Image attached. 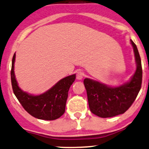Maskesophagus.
<instances>
[{
  "mask_svg": "<svg viewBox=\"0 0 149 149\" xmlns=\"http://www.w3.org/2000/svg\"><path fill=\"white\" fill-rule=\"evenodd\" d=\"M84 76V74L83 72L78 71L77 72V79L78 80H81L82 79H83Z\"/></svg>",
  "mask_w": 149,
  "mask_h": 149,
  "instance_id": "esophagus-1",
  "label": "esophagus"
}]
</instances>
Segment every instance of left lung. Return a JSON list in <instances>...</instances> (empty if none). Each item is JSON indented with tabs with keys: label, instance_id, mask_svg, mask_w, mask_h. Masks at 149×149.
Returning a JSON list of instances; mask_svg holds the SVG:
<instances>
[{
	"label": "left lung",
	"instance_id": "left-lung-1",
	"mask_svg": "<svg viewBox=\"0 0 149 149\" xmlns=\"http://www.w3.org/2000/svg\"><path fill=\"white\" fill-rule=\"evenodd\" d=\"M137 63V70L130 81L118 87H111L86 78L84 80L91 111L101 118H109L125 113L141 89L142 68L137 47L130 40Z\"/></svg>",
	"mask_w": 149,
	"mask_h": 149
}]
</instances>
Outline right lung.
Segmentation results:
<instances>
[{
	"label": "right lung",
	"mask_w": 149,
	"mask_h": 149,
	"mask_svg": "<svg viewBox=\"0 0 149 149\" xmlns=\"http://www.w3.org/2000/svg\"><path fill=\"white\" fill-rule=\"evenodd\" d=\"M15 54L12 58L11 81L13 92L24 109L38 119L52 120L58 118L65 111L68 91L76 78V74L66 77L57 82L52 88L39 95H33L23 91L16 80L15 67Z\"/></svg>",
	"instance_id": "add662e5"
}]
</instances>
